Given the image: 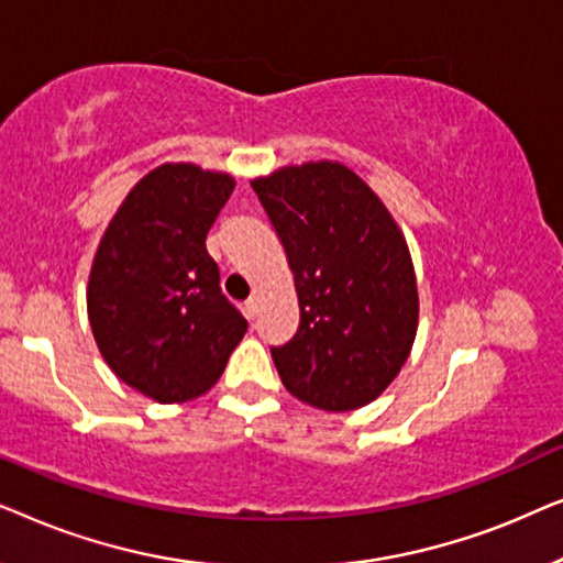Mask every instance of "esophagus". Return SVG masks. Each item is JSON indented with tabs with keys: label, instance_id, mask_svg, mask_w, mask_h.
<instances>
[{
	"label": "esophagus",
	"instance_id": "obj_1",
	"mask_svg": "<svg viewBox=\"0 0 563 563\" xmlns=\"http://www.w3.org/2000/svg\"><path fill=\"white\" fill-rule=\"evenodd\" d=\"M258 310H261V299L258 297H251L249 302H245V314H249V318L253 320L258 314Z\"/></svg>",
	"mask_w": 563,
	"mask_h": 563
}]
</instances>
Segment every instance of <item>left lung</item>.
Listing matches in <instances>:
<instances>
[{
    "instance_id": "1",
    "label": "left lung",
    "mask_w": 563,
    "mask_h": 563,
    "mask_svg": "<svg viewBox=\"0 0 563 563\" xmlns=\"http://www.w3.org/2000/svg\"><path fill=\"white\" fill-rule=\"evenodd\" d=\"M287 251L299 299L295 341L272 349L302 402L349 412L374 402L418 335V276L379 195L341 161H305L251 179Z\"/></svg>"
}]
</instances>
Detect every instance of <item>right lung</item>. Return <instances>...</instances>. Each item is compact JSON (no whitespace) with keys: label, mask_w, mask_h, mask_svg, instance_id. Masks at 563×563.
Segmentation results:
<instances>
[{"label":"right lung","mask_w":563,"mask_h":563,"mask_svg":"<svg viewBox=\"0 0 563 563\" xmlns=\"http://www.w3.org/2000/svg\"><path fill=\"white\" fill-rule=\"evenodd\" d=\"M233 189V174L166 161L135 181L99 238L91 335L114 376L161 405L212 389L249 330L205 245Z\"/></svg>","instance_id":"add662e5"}]
</instances>
